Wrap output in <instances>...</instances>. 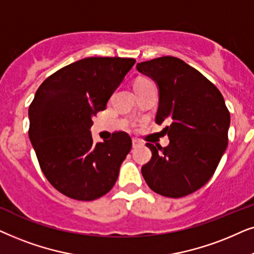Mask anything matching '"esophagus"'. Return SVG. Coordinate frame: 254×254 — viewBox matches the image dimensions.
Here are the masks:
<instances>
[{"mask_svg": "<svg viewBox=\"0 0 254 254\" xmlns=\"http://www.w3.org/2000/svg\"><path fill=\"white\" fill-rule=\"evenodd\" d=\"M140 146V141L137 140V139H132V147L133 148H137Z\"/></svg>", "mask_w": 254, "mask_h": 254, "instance_id": "1", "label": "esophagus"}]
</instances>
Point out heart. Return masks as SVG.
Here are the masks:
<instances>
[{
    "mask_svg": "<svg viewBox=\"0 0 254 254\" xmlns=\"http://www.w3.org/2000/svg\"><path fill=\"white\" fill-rule=\"evenodd\" d=\"M147 82H151V81H148L146 79H139V80L136 81V83H134V87L140 86V84H145V83H147Z\"/></svg>",
    "mask_w": 254,
    "mask_h": 254,
    "instance_id": "obj_1",
    "label": "heart"
}]
</instances>
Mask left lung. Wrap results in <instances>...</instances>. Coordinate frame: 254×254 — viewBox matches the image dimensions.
Returning <instances> with one entry per match:
<instances>
[{
  "label": "left lung",
  "mask_w": 254,
  "mask_h": 254,
  "mask_svg": "<svg viewBox=\"0 0 254 254\" xmlns=\"http://www.w3.org/2000/svg\"><path fill=\"white\" fill-rule=\"evenodd\" d=\"M159 88L155 123L170 144H146L151 160L141 174L152 190L166 197H182L210 180L228 146L230 113L222 94L207 77L175 57L137 64Z\"/></svg>",
  "instance_id": "8db88e82"
}]
</instances>
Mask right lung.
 Listing matches in <instances>:
<instances>
[{"label": "right lung", "instance_id": "add662e5", "mask_svg": "<svg viewBox=\"0 0 254 254\" xmlns=\"http://www.w3.org/2000/svg\"><path fill=\"white\" fill-rule=\"evenodd\" d=\"M134 63L84 58L57 70L37 89L29 108V137L44 175L62 194L93 201L114 187L132 141L116 132L95 144L90 127Z\"/></svg>", "mask_w": 254, "mask_h": 254}]
</instances>
